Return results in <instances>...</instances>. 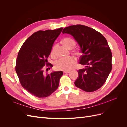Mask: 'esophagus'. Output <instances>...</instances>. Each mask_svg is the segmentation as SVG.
<instances>
[{"label": "esophagus", "mask_w": 127, "mask_h": 127, "mask_svg": "<svg viewBox=\"0 0 127 127\" xmlns=\"http://www.w3.org/2000/svg\"><path fill=\"white\" fill-rule=\"evenodd\" d=\"M69 72H70V71H66V70L64 71V74H67V73H69Z\"/></svg>", "instance_id": "obj_1"}]
</instances>
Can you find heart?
<instances>
[{"instance_id": "b5f03b06", "label": "heart", "mask_w": 127, "mask_h": 127, "mask_svg": "<svg viewBox=\"0 0 127 127\" xmlns=\"http://www.w3.org/2000/svg\"><path fill=\"white\" fill-rule=\"evenodd\" d=\"M63 43L64 46L68 49L71 47H74L75 45V42L70 37H66L63 40ZM57 48V45L53 47L51 51V55H55V50ZM76 59L74 57H69L68 58H61L57 60L55 63V68L57 70H69L72 68L75 64Z\"/></svg>"}]
</instances>
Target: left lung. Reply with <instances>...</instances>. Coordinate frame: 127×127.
I'll use <instances>...</instances> for the list:
<instances>
[{
  "label": "left lung",
  "mask_w": 127,
  "mask_h": 127,
  "mask_svg": "<svg viewBox=\"0 0 127 127\" xmlns=\"http://www.w3.org/2000/svg\"><path fill=\"white\" fill-rule=\"evenodd\" d=\"M71 35L78 42L82 55L79 64L85 69L78 70L75 85L87 92L99 89L105 83L112 70V52L107 40L101 33L83 25L65 28L63 34Z\"/></svg>",
  "instance_id": "left-lung-1"
}]
</instances>
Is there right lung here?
Listing matches in <instances>:
<instances>
[{"label":"right lung","mask_w":127,"mask_h":127,"mask_svg":"<svg viewBox=\"0 0 127 127\" xmlns=\"http://www.w3.org/2000/svg\"><path fill=\"white\" fill-rule=\"evenodd\" d=\"M63 28L38 31L23 44L17 56L15 70L21 85L32 95L39 98L48 97L58 87L63 71L45 74L44 67H52L47 58L55 41Z\"/></svg>","instance_id":"add662e5"}]
</instances>
